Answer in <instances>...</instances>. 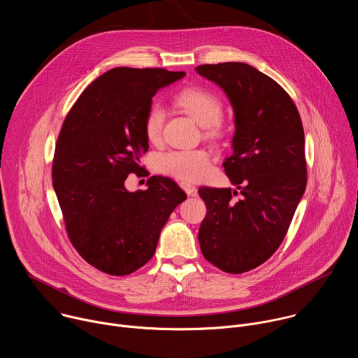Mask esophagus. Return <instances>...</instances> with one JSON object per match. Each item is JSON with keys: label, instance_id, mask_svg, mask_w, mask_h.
I'll list each match as a JSON object with an SVG mask.
<instances>
[{"label": "esophagus", "instance_id": "1", "mask_svg": "<svg viewBox=\"0 0 358 358\" xmlns=\"http://www.w3.org/2000/svg\"><path fill=\"white\" fill-rule=\"evenodd\" d=\"M180 185H181V188L185 191L187 195H195V192H196L195 185H192V184H189V182H181Z\"/></svg>", "mask_w": 358, "mask_h": 358}]
</instances>
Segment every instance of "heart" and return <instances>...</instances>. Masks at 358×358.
I'll list each match as a JSON object with an SVG mask.
<instances>
[{
	"mask_svg": "<svg viewBox=\"0 0 358 358\" xmlns=\"http://www.w3.org/2000/svg\"><path fill=\"white\" fill-rule=\"evenodd\" d=\"M176 103L194 121L205 128L208 136L219 134V121L223 113L220 99L199 87L182 90L176 96ZM164 124V109L155 103L145 117V135L150 142L159 141ZM209 155L202 149L195 150H171L159 157V169L171 177L184 181H195L202 178L209 170Z\"/></svg>",
	"mask_w": 358,
	"mask_h": 358,
	"instance_id": "1",
	"label": "heart"
}]
</instances>
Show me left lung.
<instances>
[{
	"mask_svg": "<svg viewBox=\"0 0 358 358\" xmlns=\"http://www.w3.org/2000/svg\"><path fill=\"white\" fill-rule=\"evenodd\" d=\"M222 88L234 113L231 156L223 162L231 188H199L206 205L198 241L203 257L224 273L241 274L267 262L287 234L306 188L305 135L285 90L241 62L198 66Z\"/></svg>",
	"mask_w": 358,
	"mask_h": 358,
	"instance_id": "obj_1",
	"label": "left lung"
}]
</instances>
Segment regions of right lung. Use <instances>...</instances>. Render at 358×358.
Here are the masks:
<instances>
[{"label":"right lung","mask_w":358,"mask_h":358,"mask_svg":"<svg viewBox=\"0 0 358 358\" xmlns=\"http://www.w3.org/2000/svg\"><path fill=\"white\" fill-rule=\"evenodd\" d=\"M185 76L164 69L116 67L92 81L62 127L52 180L70 242L91 266L128 275L155 255L171 212L187 199L167 177L131 192L149 149L145 117L156 92Z\"/></svg>","instance_id":"obj_1"}]
</instances>
